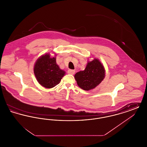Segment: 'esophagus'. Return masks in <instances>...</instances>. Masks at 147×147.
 Listing matches in <instances>:
<instances>
[{"mask_svg": "<svg viewBox=\"0 0 147 147\" xmlns=\"http://www.w3.org/2000/svg\"><path fill=\"white\" fill-rule=\"evenodd\" d=\"M75 73V70H72V69H68V73L69 74H71V75H73Z\"/></svg>", "mask_w": 147, "mask_h": 147, "instance_id": "34e87169", "label": "esophagus"}]
</instances>
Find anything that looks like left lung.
<instances>
[{
    "label": "left lung",
    "instance_id": "left-lung-1",
    "mask_svg": "<svg viewBox=\"0 0 147 147\" xmlns=\"http://www.w3.org/2000/svg\"><path fill=\"white\" fill-rule=\"evenodd\" d=\"M105 69L103 65L97 59L88 63L83 71L77 73L74 77L78 86L84 90L95 88L105 78Z\"/></svg>",
    "mask_w": 147,
    "mask_h": 147
}]
</instances>
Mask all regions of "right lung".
I'll return each mask as SVG.
<instances>
[{"instance_id": "add662e5", "label": "right lung", "mask_w": 147, "mask_h": 147, "mask_svg": "<svg viewBox=\"0 0 147 147\" xmlns=\"http://www.w3.org/2000/svg\"><path fill=\"white\" fill-rule=\"evenodd\" d=\"M34 73L38 82L46 88L55 87L61 82L65 71L56 63V58L49 54L37 59L34 66Z\"/></svg>"}]
</instances>
